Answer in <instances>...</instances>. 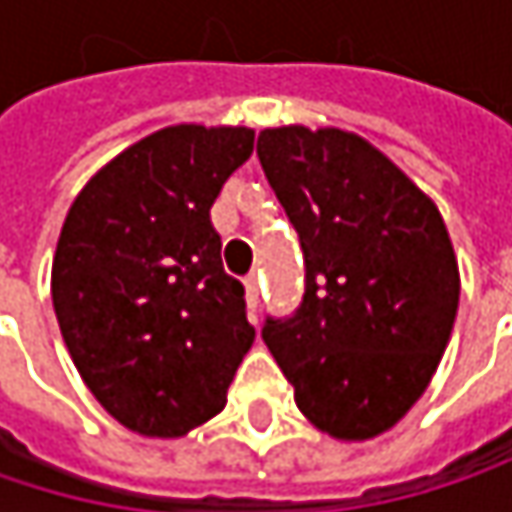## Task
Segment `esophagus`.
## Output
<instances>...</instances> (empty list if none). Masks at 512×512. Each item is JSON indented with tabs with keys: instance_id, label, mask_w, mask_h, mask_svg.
Segmentation results:
<instances>
[{
	"instance_id": "obj_1",
	"label": "esophagus",
	"mask_w": 512,
	"mask_h": 512,
	"mask_svg": "<svg viewBox=\"0 0 512 512\" xmlns=\"http://www.w3.org/2000/svg\"><path fill=\"white\" fill-rule=\"evenodd\" d=\"M246 302H249V308L255 311L257 302H260V275H249V278H246Z\"/></svg>"
}]
</instances>
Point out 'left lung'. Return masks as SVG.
I'll use <instances>...</instances> for the list:
<instances>
[{"mask_svg":"<svg viewBox=\"0 0 512 512\" xmlns=\"http://www.w3.org/2000/svg\"><path fill=\"white\" fill-rule=\"evenodd\" d=\"M257 156L305 255V296L263 341L299 412L338 442L391 430L427 391L460 308L433 198L338 127H266Z\"/></svg>","mask_w":512,"mask_h":512,"instance_id":"1","label":"left lung"}]
</instances>
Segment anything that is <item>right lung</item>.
I'll return each instance as SVG.
<instances>
[{
  "label": "right lung",
  "mask_w": 512,
  "mask_h": 512,
  "mask_svg": "<svg viewBox=\"0 0 512 512\" xmlns=\"http://www.w3.org/2000/svg\"><path fill=\"white\" fill-rule=\"evenodd\" d=\"M252 127L174 124L109 159L73 198L52 257L61 338L127 430L180 439L228 403L255 344L210 207L252 156Z\"/></svg>",
  "instance_id": "obj_1"
}]
</instances>
